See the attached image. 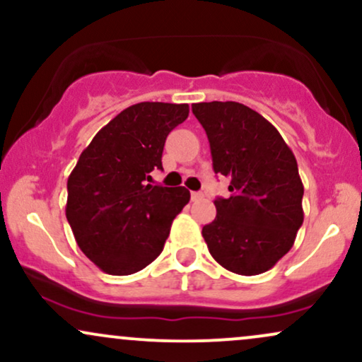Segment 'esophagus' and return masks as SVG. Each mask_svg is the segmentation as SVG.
<instances>
[{"label": "esophagus", "mask_w": 362, "mask_h": 362, "mask_svg": "<svg viewBox=\"0 0 362 362\" xmlns=\"http://www.w3.org/2000/svg\"><path fill=\"white\" fill-rule=\"evenodd\" d=\"M190 199H192L194 202L201 201V199H204V194H202V192H190Z\"/></svg>", "instance_id": "esophagus-1"}]
</instances>
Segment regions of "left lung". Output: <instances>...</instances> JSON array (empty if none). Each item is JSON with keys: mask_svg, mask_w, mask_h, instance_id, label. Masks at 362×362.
<instances>
[{"mask_svg": "<svg viewBox=\"0 0 362 362\" xmlns=\"http://www.w3.org/2000/svg\"><path fill=\"white\" fill-rule=\"evenodd\" d=\"M192 112L214 172L231 180V195L216 199L214 221L202 228L209 253L240 276L269 271L291 250L305 218L296 158L279 131L243 103L201 102Z\"/></svg>", "mask_w": 362, "mask_h": 362, "instance_id": "obj_1", "label": "left lung"}]
</instances>
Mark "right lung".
Instances as JSON below:
<instances>
[{
	"mask_svg": "<svg viewBox=\"0 0 362 362\" xmlns=\"http://www.w3.org/2000/svg\"><path fill=\"white\" fill-rule=\"evenodd\" d=\"M187 117V103H136L83 149L68 178L66 218L78 247L103 272L129 276L151 264L190 201L185 187L146 184L163 168L167 136Z\"/></svg>",
	"mask_w": 362,
	"mask_h": 362,
	"instance_id": "1",
	"label": "right lung"
}]
</instances>
